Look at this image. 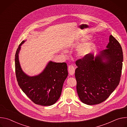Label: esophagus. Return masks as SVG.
I'll return each mask as SVG.
<instances>
[{"instance_id": "34e87169", "label": "esophagus", "mask_w": 127, "mask_h": 127, "mask_svg": "<svg viewBox=\"0 0 127 127\" xmlns=\"http://www.w3.org/2000/svg\"><path fill=\"white\" fill-rule=\"evenodd\" d=\"M69 73L71 75H73L75 73V67L73 65H69L68 66Z\"/></svg>"}]
</instances>
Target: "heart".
<instances>
[{"label": "heart", "instance_id": "obj_1", "mask_svg": "<svg viewBox=\"0 0 127 127\" xmlns=\"http://www.w3.org/2000/svg\"><path fill=\"white\" fill-rule=\"evenodd\" d=\"M90 38V36L86 35L81 38L79 41H86ZM95 41L91 40L86 41L80 44L77 49V54L79 57H83L91 53L95 49Z\"/></svg>", "mask_w": 127, "mask_h": 127}]
</instances>
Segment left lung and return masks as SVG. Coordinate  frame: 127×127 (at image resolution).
<instances>
[{"label":"left lung","instance_id":"1","mask_svg":"<svg viewBox=\"0 0 127 127\" xmlns=\"http://www.w3.org/2000/svg\"><path fill=\"white\" fill-rule=\"evenodd\" d=\"M123 61L122 47L112 35L106 49L76 61L75 76L80 100L88 105L105 100L120 83Z\"/></svg>","mask_w":127,"mask_h":127}]
</instances>
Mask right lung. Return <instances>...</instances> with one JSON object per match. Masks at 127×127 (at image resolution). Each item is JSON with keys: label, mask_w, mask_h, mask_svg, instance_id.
<instances>
[{"label": "right lung", "mask_w": 127, "mask_h": 127, "mask_svg": "<svg viewBox=\"0 0 127 127\" xmlns=\"http://www.w3.org/2000/svg\"><path fill=\"white\" fill-rule=\"evenodd\" d=\"M23 41L15 55L16 79L23 92L34 103L49 106L55 103L60 97L64 82L68 76L67 64L50 61L40 74L34 76L27 75L22 69L19 54Z\"/></svg>", "instance_id": "add662e5"}]
</instances>
